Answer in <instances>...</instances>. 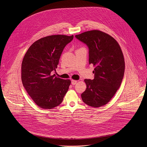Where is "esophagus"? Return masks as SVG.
<instances>
[{"instance_id": "obj_1", "label": "esophagus", "mask_w": 147, "mask_h": 147, "mask_svg": "<svg viewBox=\"0 0 147 147\" xmlns=\"http://www.w3.org/2000/svg\"><path fill=\"white\" fill-rule=\"evenodd\" d=\"M77 83H78V81L75 80H72V81H71V83L72 85H75Z\"/></svg>"}]
</instances>
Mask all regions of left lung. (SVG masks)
Instances as JSON below:
<instances>
[{"label": "left lung", "mask_w": 147, "mask_h": 147, "mask_svg": "<svg viewBox=\"0 0 147 147\" xmlns=\"http://www.w3.org/2000/svg\"><path fill=\"white\" fill-rule=\"evenodd\" d=\"M89 48V63L95 67L93 80L85 79L86 88L81 94L86 105L99 107L107 104L118 90L124 76L125 63L118 42L98 30L76 35Z\"/></svg>", "instance_id": "8db88e82"}]
</instances>
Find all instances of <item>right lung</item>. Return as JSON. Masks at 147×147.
<instances>
[{
	"label": "right lung",
	"mask_w": 147,
	"mask_h": 147,
	"mask_svg": "<svg viewBox=\"0 0 147 147\" xmlns=\"http://www.w3.org/2000/svg\"><path fill=\"white\" fill-rule=\"evenodd\" d=\"M74 36L58 34L42 38L28 49L21 64L23 86L36 104L43 109L60 105L71 80L55 77V70L64 48Z\"/></svg>",
	"instance_id": "add662e5"
}]
</instances>
